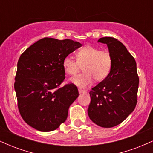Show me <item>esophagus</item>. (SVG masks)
I'll list each match as a JSON object with an SVG mask.
<instances>
[{"instance_id":"obj_1","label":"esophagus","mask_w":153,"mask_h":153,"mask_svg":"<svg viewBox=\"0 0 153 153\" xmlns=\"http://www.w3.org/2000/svg\"><path fill=\"white\" fill-rule=\"evenodd\" d=\"M78 91H79V93H80V94H82V93H85V91L82 90V89H81V88H79Z\"/></svg>"}]
</instances>
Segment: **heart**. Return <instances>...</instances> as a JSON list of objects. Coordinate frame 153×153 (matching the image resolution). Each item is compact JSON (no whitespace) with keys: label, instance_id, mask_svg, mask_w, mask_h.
I'll list each match as a JSON object with an SVG mask.
<instances>
[{"label":"heart","instance_id":"1","mask_svg":"<svg viewBox=\"0 0 153 153\" xmlns=\"http://www.w3.org/2000/svg\"><path fill=\"white\" fill-rule=\"evenodd\" d=\"M75 55L76 59L69 55L65 57L62 65L65 72L71 75L76 74L82 66L83 72L71 78V81L79 87L85 88L94 79L102 81L111 71L113 59L108 51L85 45L77 51Z\"/></svg>","mask_w":153,"mask_h":153}]
</instances>
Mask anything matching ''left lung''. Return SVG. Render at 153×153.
<instances>
[{
  "label": "left lung",
  "mask_w": 153,
  "mask_h": 153,
  "mask_svg": "<svg viewBox=\"0 0 153 153\" xmlns=\"http://www.w3.org/2000/svg\"><path fill=\"white\" fill-rule=\"evenodd\" d=\"M99 42L107 45L113 65L108 77L89 92L88 113L95 124L110 128L121 124L135 108L139 77L136 61L121 42L111 36Z\"/></svg>",
  "instance_id": "left-lung-1"
}]
</instances>
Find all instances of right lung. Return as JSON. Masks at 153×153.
I'll return each mask as SVG.
<instances>
[{"instance_id": "obj_1", "label": "right lung", "mask_w": 153, "mask_h": 153, "mask_svg": "<svg viewBox=\"0 0 153 153\" xmlns=\"http://www.w3.org/2000/svg\"><path fill=\"white\" fill-rule=\"evenodd\" d=\"M80 46L68 39L45 37L21 54L14 88L19 113L31 127L50 131L66 120L68 108L79 94L71 82L59 87L65 78L62 62Z\"/></svg>"}]
</instances>
